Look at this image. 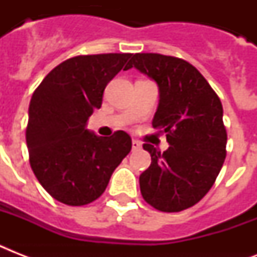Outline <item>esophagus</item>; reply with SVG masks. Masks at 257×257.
Returning <instances> with one entry per match:
<instances>
[{"instance_id": "esophagus-1", "label": "esophagus", "mask_w": 257, "mask_h": 257, "mask_svg": "<svg viewBox=\"0 0 257 257\" xmlns=\"http://www.w3.org/2000/svg\"><path fill=\"white\" fill-rule=\"evenodd\" d=\"M132 148L136 151V149H140L141 148V143L139 140H136V139H133L132 140Z\"/></svg>"}]
</instances>
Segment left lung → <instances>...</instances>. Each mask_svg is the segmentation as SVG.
<instances>
[{
    "mask_svg": "<svg viewBox=\"0 0 257 257\" xmlns=\"http://www.w3.org/2000/svg\"><path fill=\"white\" fill-rule=\"evenodd\" d=\"M131 68L159 86L152 125L169 144L163 153L143 145L152 163L140 175L141 195L159 211H184L207 195L225 160L223 105L199 70L181 58L136 53L126 65Z\"/></svg>",
    "mask_w": 257,
    "mask_h": 257,
    "instance_id": "8db88e82",
    "label": "left lung"
}]
</instances>
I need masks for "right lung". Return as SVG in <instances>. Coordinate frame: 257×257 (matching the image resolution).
Masks as SVG:
<instances>
[{
  "label": "right lung",
  "mask_w": 257,
  "mask_h": 257,
  "mask_svg": "<svg viewBox=\"0 0 257 257\" xmlns=\"http://www.w3.org/2000/svg\"><path fill=\"white\" fill-rule=\"evenodd\" d=\"M131 57L108 53L69 58L32 96L26 128L30 167L44 189L66 205L98 199L132 149L124 131L101 137L86 129L93 110L101 108L105 86Z\"/></svg>",
  "instance_id": "add662e5"
}]
</instances>
